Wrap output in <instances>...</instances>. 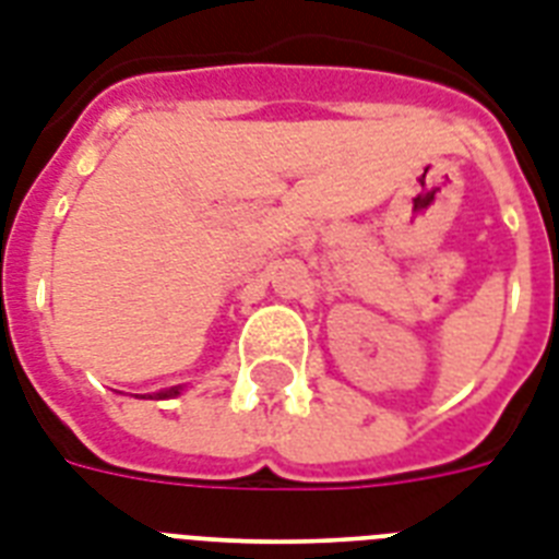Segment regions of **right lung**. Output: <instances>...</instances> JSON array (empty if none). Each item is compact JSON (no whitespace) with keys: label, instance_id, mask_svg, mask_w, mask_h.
Listing matches in <instances>:
<instances>
[{"label":"right lung","instance_id":"1","mask_svg":"<svg viewBox=\"0 0 559 559\" xmlns=\"http://www.w3.org/2000/svg\"><path fill=\"white\" fill-rule=\"evenodd\" d=\"M177 394H182V385H174V389H168V391H159L162 400H165V397H177Z\"/></svg>","mask_w":559,"mask_h":559}]
</instances>
